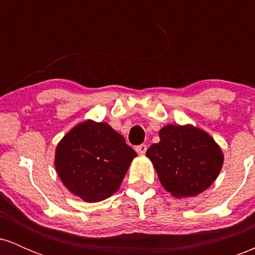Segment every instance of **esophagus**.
<instances>
[{
	"label": "esophagus",
	"mask_w": 255,
	"mask_h": 255,
	"mask_svg": "<svg viewBox=\"0 0 255 255\" xmlns=\"http://www.w3.org/2000/svg\"><path fill=\"white\" fill-rule=\"evenodd\" d=\"M146 150H147V146H146L145 144H141V145L136 146V147H135V151L139 154H145L146 153Z\"/></svg>",
	"instance_id": "1"
}]
</instances>
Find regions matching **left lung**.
Returning <instances> with one entry per match:
<instances>
[{"mask_svg":"<svg viewBox=\"0 0 255 255\" xmlns=\"http://www.w3.org/2000/svg\"><path fill=\"white\" fill-rule=\"evenodd\" d=\"M159 137L146 156L166 191L187 198L211 186L223 165V153L209 134L192 126L169 125L159 130Z\"/></svg>","mask_w":255,"mask_h":255,"instance_id":"obj_1","label":"left lung"}]
</instances>
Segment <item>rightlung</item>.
I'll use <instances>...</instances> for the list:
<instances>
[{"label":"right lung","instance_id":"1","mask_svg":"<svg viewBox=\"0 0 255 255\" xmlns=\"http://www.w3.org/2000/svg\"><path fill=\"white\" fill-rule=\"evenodd\" d=\"M136 152L108 124L86 121L57 145L55 166L64 186L87 203L111 197L120 188Z\"/></svg>","mask_w":255,"mask_h":255}]
</instances>
